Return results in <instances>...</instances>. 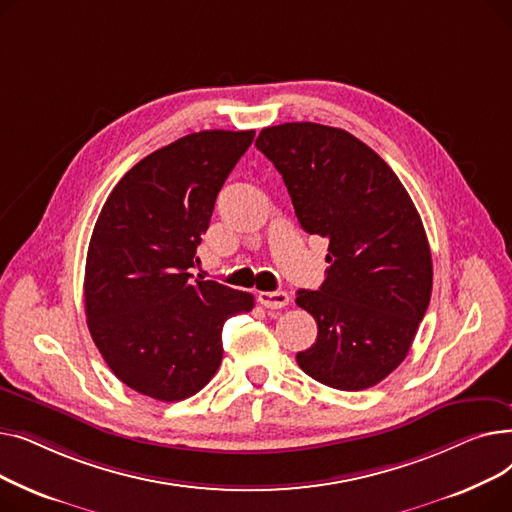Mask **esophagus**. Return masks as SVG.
<instances>
[{"label": "esophagus", "instance_id": "esophagus-1", "mask_svg": "<svg viewBox=\"0 0 512 512\" xmlns=\"http://www.w3.org/2000/svg\"><path fill=\"white\" fill-rule=\"evenodd\" d=\"M259 303L265 307V309H282L290 303V297L288 292L284 290H272V292H259Z\"/></svg>", "mask_w": 512, "mask_h": 512}]
</instances>
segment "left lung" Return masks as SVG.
I'll use <instances>...</instances> for the list:
<instances>
[{"label":"left lung","mask_w":512,"mask_h":512,"mask_svg":"<svg viewBox=\"0 0 512 512\" xmlns=\"http://www.w3.org/2000/svg\"><path fill=\"white\" fill-rule=\"evenodd\" d=\"M255 145L282 174L303 230L330 238L324 284L297 292L317 321L299 367L336 390L380 384L405 361L432 297V253L407 188L342 128L286 122Z\"/></svg>","instance_id":"8db88e82"}]
</instances>
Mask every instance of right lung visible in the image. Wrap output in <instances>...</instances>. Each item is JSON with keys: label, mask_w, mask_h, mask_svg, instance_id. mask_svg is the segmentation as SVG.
Returning a JSON list of instances; mask_svg holds the SVG:
<instances>
[{"label": "right lung", "mask_w": 512, "mask_h": 512, "mask_svg": "<svg viewBox=\"0 0 512 512\" xmlns=\"http://www.w3.org/2000/svg\"><path fill=\"white\" fill-rule=\"evenodd\" d=\"M255 130H201L132 166L107 197L85 267L87 324L101 357L134 392L174 402L222 363L226 319L255 299L191 280L218 193Z\"/></svg>", "instance_id": "1"}]
</instances>
